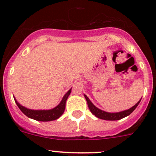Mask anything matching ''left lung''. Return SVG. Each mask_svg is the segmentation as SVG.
Returning <instances> with one entry per match:
<instances>
[{"mask_svg":"<svg viewBox=\"0 0 156 156\" xmlns=\"http://www.w3.org/2000/svg\"><path fill=\"white\" fill-rule=\"evenodd\" d=\"M84 97H85L86 100H87V106L88 108H89L90 111L92 112V114H94L96 117L99 118L100 119H103V120H108V121H116L119 120V119H122L123 118L126 117V116L129 115L130 114H131L133 111H134L135 108H136V106L139 105L140 100L137 103H136L135 106H133V107L130 108V109L125 110V111L120 112H116V113H109L106 112L102 111V110L99 109L98 108L96 107L94 104L90 102V100H89V98L86 95H84Z\"/></svg>","mask_w":156,"mask_h":156,"instance_id":"8db88e82","label":"left lung"}]
</instances>
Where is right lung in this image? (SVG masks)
Segmentation results:
<instances>
[{
	"mask_svg": "<svg viewBox=\"0 0 156 156\" xmlns=\"http://www.w3.org/2000/svg\"><path fill=\"white\" fill-rule=\"evenodd\" d=\"M71 90H72V89L69 90L68 92L65 94V96L63 97V98H62L60 103H59L56 107L53 108V109L31 110L22 106L16 100V99L15 102L16 103L17 106H18V107L20 108V109L21 110L27 117L30 118V119H34V120L39 121V122H49V121H53L59 119V118L63 114L66 108V102L69 94H70Z\"/></svg>",
	"mask_w": 156,
	"mask_h": 156,
	"instance_id": "1",
	"label": "right lung"
}]
</instances>
